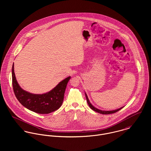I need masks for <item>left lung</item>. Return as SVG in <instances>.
Segmentation results:
<instances>
[{"label": "left lung", "instance_id": "obj_1", "mask_svg": "<svg viewBox=\"0 0 151 151\" xmlns=\"http://www.w3.org/2000/svg\"><path fill=\"white\" fill-rule=\"evenodd\" d=\"M85 94H86V102L89 105V106L90 107V108L91 109H92L93 110L99 113H101V114H112V113H114L117 111H118L119 110H120V109H122L123 107H122V108H119L118 109H116V110H110V111H105V110H99L97 108H95L91 104V102H89V100L88 99V98L87 96V95L86 94V93L85 92Z\"/></svg>", "mask_w": 151, "mask_h": 151}]
</instances>
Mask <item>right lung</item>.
Listing matches in <instances>:
<instances>
[{
    "instance_id": "obj_1",
    "label": "right lung",
    "mask_w": 151,
    "mask_h": 151,
    "mask_svg": "<svg viewBox=\"0 0 151 151\" xmlns=\"http://www.w3.org/2000/svg\"><path fill=\"white\" fill-rule=\"evenodd\" d=\"M70 78L68 77L65 78L47 93L34 94L22 89L20 86L15 76L14 65L12 67V85L16 97L25 108L39 114H48L60 108L67 84Z\"/></svg>"
}]
</instances>
